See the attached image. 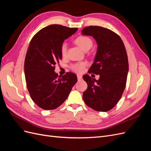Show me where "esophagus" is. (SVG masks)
<instances>
[{"label": "esophagus", "mask_w": 151, "mask_h": 151, "mask_svg": "<svg viewBox=\"0 0 151 151\" xmlns=\"http://www.w3.org/2000/svg\"><path fill=\"white\" fill-rule=\"evenodd\" d=\"M77 80H78V81H81L82 79V76H80V75H77Z\"/></svg>", "instance_id": "1"}]
</instances>
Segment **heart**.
<instances>
[{"label": "heart", "mask_w": 151, "mask_h": 151, "mask_svg": "<svg viewBox=\"0 0 151 151\" xmlns=\"http://www.w3.org/2000/svg\"><path fill=\"white\" fill-rule=\"evenodd\" d=\"M74 42L78 45L79 47L83 49L84 51L87 52L92 47L93 42V40L89 36H79L76 38L74 40ZM67 45L65 42L62 43L60 47V52L62 56H65L67 53ZM86 62H81L74 63L70 65L71 69L77 73H81L84 70V68L86 65Z\"/></svg>", "instance_id": "b5f03b06"}]
</instances>
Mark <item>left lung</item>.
<instances>
[{
	"mask_svg": "<svg viewBox=\"0 0 151 151\" xmlns=\"http://www.w3.org/2000/svg\"><path fill=\"white\" fill-rule=\"evenodd\" d=\"M82 34L92 36L96 41V55L88 72L99 75L98 80L83 76L88 84L83 99L96 111H108L118 103L125 88L129 71L125 47L116 33L101 26L86 27Z\"/></svg>",
	"mask_w": 151,
	"mask_h": 151,
	"instance_id": "8db88e82",
	"label": "left lung"
}]
</instances>
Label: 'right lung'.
I'll use <instances>...</instances> for the list:
<instances>
[{
	"instance_id": "1",
	"label": "right lung",
	"mask_w": 151,
	"mask_h": 151,
	"mask_svg": "<svg viewBox=\"0 0 151 151\" xmlns=\"http://www.w3.org/2000/svg\"><path fill=\"white\" fill-rule=\"evenodd\" d=\"M77 29L52 24L40 30L29 43L24 60L27 88L32 100L45 110L63 104L77 81V76L72 72L61 77L54 71L62 58V43Z\"/></svg>"
}]
</instances>
